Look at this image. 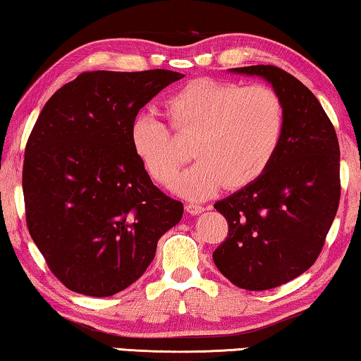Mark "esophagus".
Returning <instances> with one entry per match:
<instances>
[{"instance_id": "esophagus-1", "label": "esophagus", "mask_w": 361, "mask_h": 361, "mask_svg": "<svg viewBox=\"0 0 361 361\" xmlns=\"http://www.w3.org/2000/svg\"><path fill=\"white\" fill-rule=\"evenodd\" d=\"M185 209H186V212H190L191 215H199L201 212L206 211V207L201 206V204H196V202H188Z\"/></svg>"}]
</instances>
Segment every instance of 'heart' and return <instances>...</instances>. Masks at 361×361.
I'll return each instance as SVG.
<instances>
[{
    "label": "heart",
    "instance_id": "obj_1",
    "mask_svg": "<svg viewBox=\"0 0 361 361\" xmlns=\"http://www.w3.org/2000/svg\"><path fill=\"white\" fill-rule=\"evenodd\" d=\"M173 131L195 136L196 162L176 183L180 195L204 199L225 183L241 188L264 173L281 146L285 129L283 102L269 85H241L196 79L164 100ZM129 139L149 175L170 186L186 159L169 125L155 111L133 118Z\"/></svg>",
    "mask_w": 361,
    "mask_h": 361
}]
</instances>
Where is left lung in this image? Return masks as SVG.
Instances as JSON below:
<instances>
[{
	"label": "left lung",
	"instance_id": "8db88e82",
	"mask_svg": "<svg viewBox=\"0 0 361 361\" xmlns=\"http://www.w3.org/2000/svg\"><path fill=\"white\" fill-rule=\"evenodd\" d=\"M272 84L285 109L283 136L259 178L215 202L228 235L214 262L236 287L269 290L314 264L341 199L334 125L313 92L272 64L233 68Z\"/></svg>",
	"mask_w": 361,
	"mask_h": 361
}]
</instances>
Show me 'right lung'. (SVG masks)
<instances>
[{
	"label": "right lung",
	"instance_id": "1",
	"mask_svg": "<svg viewBox=\"0 0 361 361\" xmlns=\"http://www.w3.org/2000/svg\"><path fill=\"white\" fill-rule=\"evenodd\" d=\"M183 74L89 71L50 97L25 144V222L64 287L110 297L146 272L183 204L154 186L129 139L152 97Z\"/></svg>",
	"mask_w": 361,
	"mask_h": 361
}]
</instances>
